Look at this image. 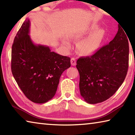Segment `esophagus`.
Returning a JSON list of instances; mask_svg holds the SVG:
<instances>
[{"label": "esophagus", "instance_id": "obj_1", "mask_svg": "<svg viewBox=\"0 0 135 135\" xmlns=\"http://www.w3.org/2000/svg\"><path fill=\"white\" fill-rule=\"evenodd\" d=\"M71 64L72 65H76V59L74 58H72L71 59Z\"/></svg>", "mask_w": 135, "mask_h": 135}]
</instances>
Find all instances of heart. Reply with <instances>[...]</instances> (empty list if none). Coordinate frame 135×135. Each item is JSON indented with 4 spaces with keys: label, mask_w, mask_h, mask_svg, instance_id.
<instances>
[{
    "label": "heart",
    "mask_w": 135,
    "mask_h": 135,
    "mask_svg": "<svg viewBox=\"0 0 135 135\" xmlns=\"http://www.w3.org/2000/svg\"><path fill=\"white\" fill-rule=\"evenodd\" d=\"M98 28L97 25H93L88 30V33H91ZM105 35V31L102 29H98L93 32L92 34L80 41L77 45V49L80 54L83 55H89L93 54L97 51ZM83 37L82 36H76V39H80ZM64 43L67 46H70V43L68 40H64Z\"/></svg>",
    "instance_id": "obj_1"
}]
</instances>
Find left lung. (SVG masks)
I'll list each match as a JSON object with an SVG mask.
<instances>
[{"mask_svg": "<svg viewBox=\"0 0 135 135\" xmlns=\"http://www.w3.org/2000/svg\"><path fill=\"white\" fill-rule=\"evenodd\" d=\"M123 30L118 25L117 33L108 45L77 61L80 92L87 103L95 104L108 99L124 80L129 67V47Z\"/></svg>", "mask_w": 135, "mask_h": 135, "instance_id": "1", "label": "left lung"}]
</instances>
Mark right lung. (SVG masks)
<instances>
[{
  "mask_svg": "<svg viewBox=\"0 0 135 135\" xmlns=\"http://www.w3.org/2000/svg\"><path fill=\"white\" fill-rule=\"evenodd\" d=\"M30 21L25 20L13 40L11 70L18 86L31 101L47 102L56 92L62 73L70 67V58L36 45L29 35Z\"/></svg>",
  "mask_w": 135,
  "mask_h": 135,
  "instance_id": "add662e5",
  "label": "right lung"
}]
</instances>
